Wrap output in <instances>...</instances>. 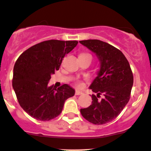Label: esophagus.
<instances>
[{
	"label": "esophagus",
	"instance_id": "34e87169",
	"mask_svg": "<svg viewBox=\"0 0 151 151\" xmlns=\"http://www.w3.org/2000/svg\"><path fill=\"white\" fill-rule=\"evenodd\" d=\"M81 94H83V92H82L81 91H79V90H76V95H81Z\"/></svg>",
	"mask_w": 151,
	"mask_h": 151
}]
</instances>
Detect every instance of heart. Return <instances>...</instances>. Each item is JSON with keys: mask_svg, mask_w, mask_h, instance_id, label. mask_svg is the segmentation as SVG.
Masks as SVG:
<instances>
[{"mask_svg": "<svg viewBox=\"0 0 151 151\" xmlns=\"http://www.w3.org/2000/svg\"><path fill=\"white\" fill-rule=\"evenodd\" d=\"M81 55H89V54H88V53H83V54H81ZM76 85H77L78 86H79V87H81V86H82L81 83L80 81H76Z\"/></svg>", "mask_w": 151, "mask_h": 151, "instance_id": "1", "label": "heart"}]
</instances>
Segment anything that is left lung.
Here are the masks:
<instances>
[{"instance_id": "1", "label": "left lung", "mask_w": 151, "mask_h": 151, "mask_svg": "<svg viewBox=\"0 0 151 151\" xmlns=\"http://www.w3.org/2000/svg\"><path fill=\"white\" fill-rule=\"evenodd\" d=\"M79 42L95 53L100 62L97 77L89 86L97 96L92 95V104L81 109V113L93 124H105L114 120L128 104L134 83L132 71L124 54L109 43L98 40ZM101 94L104 97L98 100Z\"/></svg>"}]
</instances>
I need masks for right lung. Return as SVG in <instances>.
Instances as JSON below:
<instances>
[{
  "label": "right lung",
  "instance_id": "obj_1",
  "mask_svg": "<svg viewBox=\"0 0 151 151\" xmlns=\"http://www.w3.org/2000/svg\"><path fill=\"white\" fill-rule=\"evenodd\" d=\"M78 41L51 40L42 42L23 52L16 61L12 86L20 106L36 120L48 121L62 112L68 98L75 95L68 84L47 86L51 75L59 70L65 56Z\"/></svg>",
  "mask_w": 151,
  "mask_h": 151
}]
</instances>
